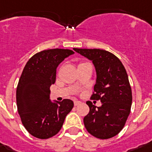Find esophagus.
Instances as JSON below:
<instances>
[{
    "label": "esophagus",
    "mask_w": 152,
    "mask_h": 152,
    "mask_svg": "<svg viewBox=\"0 0 152 152\" xmlns=\"http://www.w3.org/2000/svg\"><path fill=\"white\" fill-rule=\"evenodd\" d=\"M74 104H75V106H77V105H78V104H81V102H78V101H75V102H74Z\"/></svg>",
    "instance_id": "esophagus-1"
}]
</instances>
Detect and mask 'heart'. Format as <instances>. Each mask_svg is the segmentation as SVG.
I'll return each mask as SVG.
<instances>
[{
	"label": "heart",
	"instance_id": "b5f03b06",
	"mask_svg": "<svg viewBox=\"0 0 152 152\" xmlns=\"http://www.w3.org/2000/svg\"><path fill=\"white\" fill-rule=\"evenodd\" d=\"M81 64H82V63H81ZM79 65H80V64H79Z\"/></svg>",
	"mask_w": 152,
	"mask_h": 152
}]
</instances>
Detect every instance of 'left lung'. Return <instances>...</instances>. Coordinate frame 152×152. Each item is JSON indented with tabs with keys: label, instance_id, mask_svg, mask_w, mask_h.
<instances>
[{
	"label": "left lung",
	"instance_id": "8db88e82",
	"mask_svg": "<svg viewBox=\"0 0 152 152\" xmlns=\"http://www.w3.org/2000/svg\"><path fill=\"white\" fill-rule=\"evenodd\" d=\"M74 50L92 61L97 78L91 99L102 102L97 108L91 102H86L89 112L83 120L85 127L97 138H112L124 128L131 111L132 96L126 70L121 60L107 50Z\"/></svg>",
	"mask_w": 152,
	"mask_h": 152
}]
</instances>
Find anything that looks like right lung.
Returning <instances> with one entry per match:
<instances>
[{"label": "right lung", "instance_id": "right-lung-1", "mask_svg": "<svg viewBox=\"0 0 152 152\" xmlns=\"http://www.w3.org/2000/svg\"><path fill=\"white\" fill-rule=\"evenodd\" d=\"M73 54L68 49L42 50L23 68L16 88L17 109L24 128L36 138L56 135L74 107L70 99L60 102L50 99V86L55 82L58 66Z\"/></svg>", "mask_w": 152, "mask_h": 152}]
</instances>
